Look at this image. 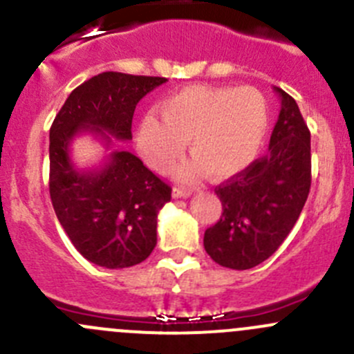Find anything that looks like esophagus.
Instances as JSON below:
<instances>
[{"label": "esophagus", "mask_w": 354, "mask_h": 354, "mask_svg": "<svg viewBox=\"0 0 354 354\" xmlns=\"http://www.w3.org/2000/svg\"><path fill=\"white\" fill-rule=\"evenodd\" d=\"M192 195V190L190 188H181V187H176L173 190V197L174 198H187Z\"/></svg>", "instance_id": "34e87169"}]
</instances>
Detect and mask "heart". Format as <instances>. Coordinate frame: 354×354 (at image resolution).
I'll return each mask as SVG.
<instances>
[{
	"mask_svg": "<svg viewBox=\"0 0 354 354\" xmlns=\"http://www.w3.org/2000/svg\"><path fill=\"white\" fill-rule=\"evenodd\" d=\"M160 121L145 116L137 130V147L145 162L166 171L183 154L187 140L197 159L178 171L197 178L210 171L216 180L243 173L266 144L270 108L255 87L190 85L164 99Z\"/></svg>",
	"mask_w": 354,
	"mask_h": 354,
	"instance_id": "1",
	"label": "heart"
}]
</instances>
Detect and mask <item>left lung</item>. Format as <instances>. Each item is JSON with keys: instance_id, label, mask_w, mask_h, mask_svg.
<instances>
[{"instance_id": "left-lung-1", "label": "left lung", "mask_w": 354, "mask_h": 354, "mask_svg": "<svg viewBox=\"0 0 354 354\" xmlns=\"http://www.w3.org/2000/svg\"><path fill=\"white\" fill-rule=\"evenodd\" d=\"M269 152L216 187L221 219L203 234V248L223 267L246 270L269 259L301 214L312 183L310 130L283 88Z\"/></svg>"}]
</instances>
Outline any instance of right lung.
Returning <instances> with one entry per match:
<instances>
[{
    "label": "right lung",
    "mask_w": 354,
    "mask_h": 354,
    "mask_svg": "<svg viewBox=\"0 0 354 354\" xmlns=\"http://www.w3.org/2000/svg\"><path fill=\"white\" fill-rule=\"evenodd\" d=\"M167 82L104 71L78 85L49 130V195L75 248L95 266L124 269L144 262L157 243V214L171 187L128 151H113L97 169L80 171L70 159L75 135H99L106 147L131 140L138 101ZM110 134L108 136L107 133Z\"/></svg>",
    "instance_id": "1"
}]
</instances>
